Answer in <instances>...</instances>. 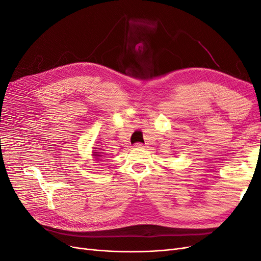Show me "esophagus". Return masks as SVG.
Returning <instances> with one entry per match:
<instances>
[{
  "instance_id": "1",
  "label": "esophagus",
  "mask_w": 261,
  "mask_h": 261,
  "mask_svg": "<svg viewBox=\"0 0 261 261\" xmlns=\"http://www.w3.org/2000/svg\"><path fill=\"white\" fill-rule=\"evenodd\" d=\"M134 147H135V148H139V149H141V148H145V145H144V144H140V143H136L135 145H134Z\"/></svg>"
}]
</instances>
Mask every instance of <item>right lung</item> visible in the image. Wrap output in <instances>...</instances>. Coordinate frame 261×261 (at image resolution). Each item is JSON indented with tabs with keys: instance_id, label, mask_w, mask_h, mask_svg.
Wrapping results in <instances>:
<instances>
[{
	"instance_id": "right-lung-1",
	"label": "right lung",
	"mask_w": 261,
	"mask_h": 261,
	"mask_svg": "<svg viewBox=\"0 0 261 261\" xmlns=\"http://www.w3.org/2000/svg\"><path fill=\"white\" fill-rule=\"evenodd\" d=\"M94 149H97V148H94ZM100 153H102V152H96V151H93V156H102ZM98 159V158H97Z\"/></svg>"
}]
</instances>
